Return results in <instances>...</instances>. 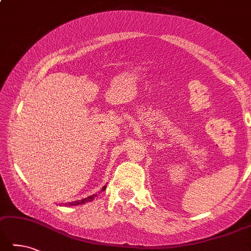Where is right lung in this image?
<instances>
[{"mask_svg": "<svg viewBox=\"0 0 251 251\" xmlns=\"http://www.w3.org/2000/svg\"><path fill=\"white\" fill-rule=\"evenodd\" d=\"M107 188V186H103L102 187V189H101V191H103L105 190V189ZM97 195H92V196H89V197H87V198H85V199H82V200H77V201H73V202H69V203H65L64 205H69V206H72V205H79V204H83V203H86V202H91V201H93L94 199H95V197H96Z\"/></svg>", "mask_w": 251, "mask_h": 251, "instance_id": "add662e5", "label": "right lung"}]
</instances>
